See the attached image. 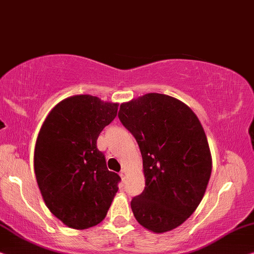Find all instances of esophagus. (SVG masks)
Here are the masks:
<instances>
[{"label":"esophagus","instance_id":"obj_1","mask_svg":"<svg viewBox=\"0 0 254 254\" xmlns=\"http://www.w3.org/2000/svg\"><path fill=\"white\" fill-rule=\"evenodd\" d=\"M120 177L124 180L125 177H127V171H125V170H122V171H121V173H120Z\"/></svg>","mask_w":254,"mask_h":254}]
</instances>
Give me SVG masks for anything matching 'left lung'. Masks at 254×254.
I'll return each mask as SVG.
<instances>
[{
	"instance_id": "left-lung-1",
	"label": "left lung",
	"mask_w": 254,
	"mask_h": 254,
	"mask_svg": "<svg viewBox=\"0 0 254 254\" xmlns=\"http://www.w3.org/2000/svg\"><path fill=\"white\" fill-rule=\"evenodd\" d=\"M118 117L143 158L145 189L131 201L134 217L148 231H171L196 210L210 179L203 127L187 104L158 93L122 103Z\"/></svg>"
}]
</instances>
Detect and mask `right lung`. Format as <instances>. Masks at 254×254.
<instances>
[{
	"mask_svg": "<svg viewBox=\"0 0 254 254\" xmlns=\"http://www.w3.org/2000/svg\"><path fill=\"white\" fill-rule=\"evenodd\" d=\"M117 110L118 103L96 96H69L53 107L40 127L33 158L37 184L49 210L68 228L102 222L118 190L120 175L108 170L96 146Z\"/></svg>",
	"mask_w": 254,
	"mask_h": 254,
	"instance_id": "obj_1",
	"label": "right lung"
}]
</instances>
